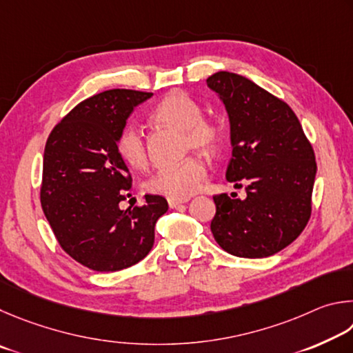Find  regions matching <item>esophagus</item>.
Here are the masks:
<instances>
[{
    "label": "esophagus",
    "mask_w": 353,
    "mask_h": 353,
    "mask_svg": "<svg viewBox=\"0 0 353 353\" xmlns=\"http://www.w3.org/2000/svg\"><path fill=\"white\" fill-rule=\"evenodd\" d=\"M186 201H188V199H183V200H180V199H167V203H169L170 208H176V206H180Z\"/></svg>",
    "instance_id": "1"
}]
</instances>
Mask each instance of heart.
Listing matches in <instances>:
<instances>
[{"instance_id": "heart-1", "label": "heart", "mask_w": 353, "mask_h": 353, "mask_svg": "<svg viewBox=\"0 0 353 353\" xmlns=\"http://www.w3.org/2000/svg\"><path fill=\"white\" fill-rule=\"evenodd\" d=\"M150 119L158 125L183 132L186 150L194 148L205 154H214L223 144V125L214 117L203 116L201 105L183 91H173L159 101L152 110ZM116 150L123 163L133 169L147 167V145L144 136L136 127L127 125L122 130L117 136ZM205 176V163L200 158L190 157L181 164L154 172L145 181V189L152 194L183 200L200 188Z\"/></svg>"}]
</instances>
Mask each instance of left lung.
Masks as SVG:
<instances>
[{
	"label": "left lung",
	"instance_id": "obj_1",
	"mask_svg": "<svg viewBox=\"0 0 353 353\" xmlns=\"http://www.w3.org/2000/svg\"><path fill=\"white\" fill-rule=\"evenodd\" d=\"M223 101L231 122L232 158L228 181L246 199L214 195L215 242L237 257L261 259L285 248L312 215L314 152L287 102L239 74L220 71L206 80Z\"/></svg>",
	"mask_w": 353,
	"mask_h": 353
}]
</instances>
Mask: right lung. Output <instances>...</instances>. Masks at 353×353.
<instances>
[{"instance_id":"obj_1","label":"right lung","mask_w":353,"mask_h":353,"mask_svg":"<svg viewBox=\"0 0 353 353\" xmlns=\"http://www.w3.org/2000/svg\"><path fill=\"white\" fill-rule=\"evenodd\" d=\"M152 92L108 90L77 103L49 133L40 201L68 256L94 271H119L142 261L154 242V225L169 205L145 195L122 211L132 175L116 150L117 136L136 105Z\"/></svg>"}]
</instances>
